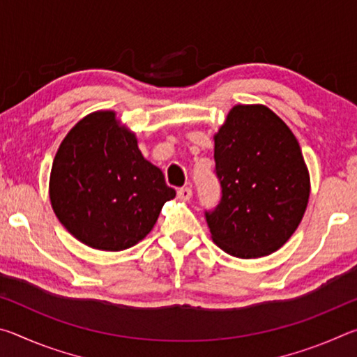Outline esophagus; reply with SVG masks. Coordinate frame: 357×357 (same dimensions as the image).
<instances>
[{"mask_svg": "<svg viewBox=\"0 0 357 357\" xmlns=\"http://www.w3.org/2000/svg\"><path fill=\"white\" fill-rule=\"evenodd\" d=\"M190 197H192V189H190V187H181V189L178 190V198H179V200L189 202Z\"/></svg>", "mask_w": 357, "mask_h": 357, "instance_id": "esophagus-1", "label": "esophagus"}]
</instances>
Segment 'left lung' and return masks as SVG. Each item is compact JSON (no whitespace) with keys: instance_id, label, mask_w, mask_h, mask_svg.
I'll list each match as a JSON object with an SVG mask.
<instances>
[{"instance_id":"obj_1","label":"left lung","mask_w":357,"mask_h":357,"mask_svg":"<svg viewBox=\"0 0 357 357\" xmlns=\"http://www.w3.org/2000/svg\"><path fill=\"white\" fill-rule=\"evenodd\" d=\"M222 198L206 213L211 238L228 255L279 250L304 217L310 176L291 129L266 105H234L214 135Z\"/></svg>"}]
</instances>
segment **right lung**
I'll list each match as a JSON object with an SVG mask.
<instances>
[{
  "label": "right lung",
  "instance_id": "right-lung-1",
  "mask_svg": "<svg viewBox=\"0 0 357 357\" xmlns=\"http://www.w3.org/2000/svg\"><path fill=\"white\" fill-rule=\"evenodd\" d=\"M48 193L72 236L105 252L140 243L176 197L113 110L89 113L69 130L53 159Z\"/></svg>",
  "mask_w": 357,
  "mask_h": 357
}]
</instances>
